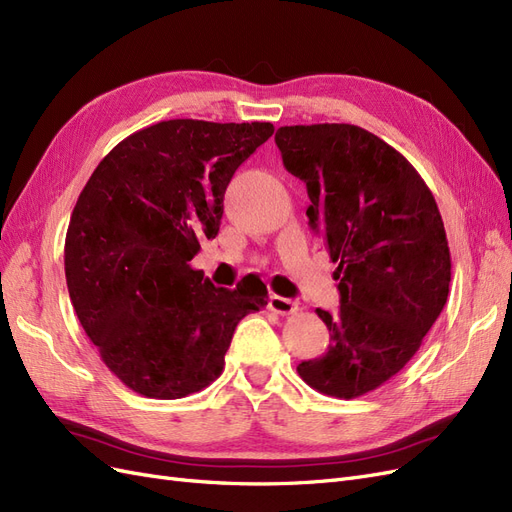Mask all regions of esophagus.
Wrapping results in <instances>:
<instances>
[{
	"mask_svg": "<svg viewBox=\"0 0 512 512\" xmlns=\"http://www.w3.org/2000/svg\"><path fill=\"white\" fill-rule=\"evenodd\" d=\"M269 309L275 314H282V316H288V314H294L299 309V303L292 301V299H286V297H277V294H273V297L269 299Z\"/></svg>",
	"mask_w": 512,
	"mask_h": 512,
	"instance_id": "esophagus-1",
	"label": "esophagus"
}]
</instances>
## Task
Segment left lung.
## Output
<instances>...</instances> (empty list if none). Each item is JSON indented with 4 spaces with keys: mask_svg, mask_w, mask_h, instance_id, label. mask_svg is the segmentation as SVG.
Returning a JSON list of instances; mask_svg holds the SVG:
<instances>
[{
    "mask_svg": "<svg viewBox=\"0 0 512 512\" xmlns=\"http://www.w3.org/2000/svg\"><path fill=\"white\" fill-rule=\"evenodd\" d=\"M275 145L305 183L309 226L322 232L339 280L337 314L316 309L329 350L297 371L324 395L361 397L404 369L444 309L442 215L414 166L359 126H284Z\"/></svg>",
    "mask_w": 512,
    "mask_h": 512,
    "instance_id": "left-lung-1",
    "label": "left lung"
}]
</instances>
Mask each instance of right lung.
<instances>
[{"label": "right lung", "mask_w": 512, "mask_h": 512, "mask_svg": "<svg viewBox=\"0 0 512 512\" xmlns=\"http://www.w3.org/2000/svg\"><path fill=\"white\" fill-rule=\"evenodd\" d=\"M273 123L170 119L130 134L89 177L64 262L74 312L104 365L138 395L179 399L224 369L232 333L267 305L247 275L235 290L190 267L213 239L235 170Z\"/></svg>", "instance_id": "add662e5"}]
</instances>
